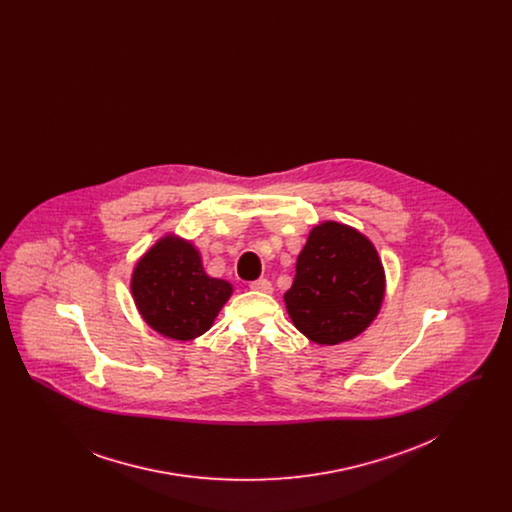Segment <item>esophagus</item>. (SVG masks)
Here are the masks:
<instances>
[{
	"mask_svg": "<svg viewBox=\"0 0 512 512\" xmlns=\"http://www.w3.org/2000/svg\"><path fill=\"white\" fill-rule=\"evenodd\" d=\"M249 288H251V290H255V292L272 293V284L268 282L267 278H261V280L251 282V284H249Z\"/></svg>",
	"mask_w": 512,
	"mask_h": 512,
	"instance_id": "1",
	"label": "esophagus"
}]
</instances>
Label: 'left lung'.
I'll return each instance as SVG.
<instances>
[{
    "mask_svg": "<svg viewBox=\"0 0 512 512\" xmlns=\"http://www.w3.org/2000/svg\"><path fill=\"white\" fill-rule=\"evenodd\" d=\"M384 297L386 272L374 244L353 226L324 220L297 255L284 303L305 338L338 345L365 332Z\"/></svg>",
    "mask_w": 512,
    "mask_h": 512,
    "instance_id": "8db88e82",
    "label": "left lung"
}]
</instances>
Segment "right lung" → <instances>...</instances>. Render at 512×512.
Instances as JSON below:
<instances>
[{
    "instance_id": "right-lung-1",
    "label": "right lung",
    "mask_w": 512,
    "mask_h": 512,
    "mask_svg": "<svg viewBox=\"0 0 512 512\" xmlns=\"http://www.w3.org/2000/svg\"><path fill=\"white\" fill-rule=\"evenodd\" d=\"M130 292L151 330L169 340L192 341L213 326L234 288L203 270L190 240L167 234L138 259Z\"/></svg>"
}]
</instances>
